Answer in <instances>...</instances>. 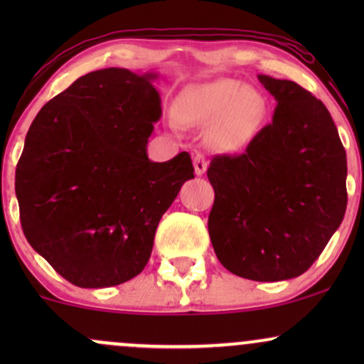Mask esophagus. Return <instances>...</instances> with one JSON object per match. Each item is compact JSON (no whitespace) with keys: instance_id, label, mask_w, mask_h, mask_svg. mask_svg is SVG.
I'll return each mask as SVG.
<instances>
[{"instance_id":"1","label":"esophagus","mask_w":364,"mask_h":364,"mask_svg":"<svg viewBox=\"0 0 364 364\" xmlns=\"http://www.w3.org/2000/svg\"><path fill=\"white\" fill-rule=\"evenodd\" d=\"M193 168H195V174L196 176H203L207 171V159L202 154H196L193 157Z\"/></svg>"}]
</instances>
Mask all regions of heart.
<instances>
[{"label":"heart","instance_id":"obj_1","mask_svg":"<svg viewBox=\"0 0 364 364\" xmlns=\"http://www.w3.org/2000/svg\"><path fill=\"white\" fill-rule=\"evenodd\" d=\"M267 114L260 92L235 78L188 85L174 102V116L181 124L207 129V141L220 152H236L257 135Z\"/></svg>","mask_w":364,"mask_h":364}]
</instances>
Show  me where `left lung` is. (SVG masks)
I'll return each mask as SVG.
<instances>
[{"label": "left lung", "instance_id": "left-lung-1", "mask_svg": "<svg viewBox=\"0 0 364 364\" xmlns=\"http://www.w3.org/2000/svg\"><path fill=\"white\" fill-rule=\"evenodd\" d=\"M277 101L272 123L237 157L207 171L214 252L229 272L277 282L306 272L348 205V159L325 104L296 82L258 75Z\"/></svg>", "mask_w": 364, "mask_h": 364}]
</instances>
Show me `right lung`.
I'll return each mask as SVG.
<instances>
[{"label": "right lung", "instance_id": "1", "mask_svg": "<svg viewBox=\"0 0 364 364\" xmlns=\"http://www.w3.org/2000/svg\"><path fill=\"white\" fill-rule=\"evenodd\" d=\"M159 73L90 72L37 112L16 164L20 223L32 248L78 287L139 275L162 214L195 178L188 152L147 156L162 116Z\"/></svg>", "mask_w": 364, "mask_h": 364}]
</instances>
